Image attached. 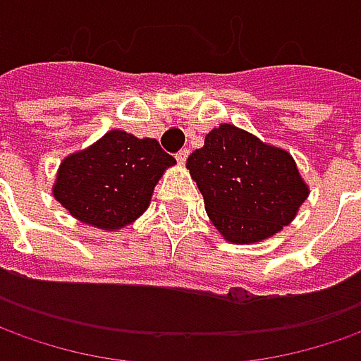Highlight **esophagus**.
Segmentation results:
<instances>
[{
	"label": "esophagus",
	"instance_id": "34e87169",
	"mask_svg": "<svg viewBox=\"0 0 361 361\" xmlns=\"http://www.w3.org/2000/svg\"><path fill=\"white\" fill-rule=\"evenodd\" d=\"M188 155H190V149H181L178 155H176V159L180 161V164H185V159H188Z\"/></svg>",
	"mask_w": 361,
	"mask_h": 361
}]
</instances>
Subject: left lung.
<instances>
[{"mask_svg":"<svg viewBox=\"0 0 361 361\" xmlns=\"http://www.w3.org/2000/svg\"><path fill=\"white\" fill-rule=\"evenodd\" d=\"M185 165L228 243L273 236L295 218L309 194L287 151L264 145L234 125L212 129Z\"/></svg>","mask_w":361,"mask_h":361,"instance_id":"8db88e82","label":"left lung"}]
</instances>
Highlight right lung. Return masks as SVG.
Segmentation results:
<instances>
[{
  "instance_id": "add662e5",
  "label": "right lung",
  "mask_w": 361,
  "mask_h": 361,
  "mask_svg": "<svg viewBox=\"0 0 361 361\" xmlns=\"http://www.w3.org/2000/svg\"><path fill=\"white\" fill-rule=\"evenodd\" d=\"M173 164L155 139L109 131L62 161L54 197L80 222L118 230L145 212L155 183Z\"/></svg>"
}]
</instances>
